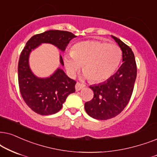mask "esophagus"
Instances as JSON below:
<instances>
[{"label":"esophagus","instance_id":"34e87169","mask_svg":"<svg viewBox=\"0 0 157 157\" xmlns=\"http://www.w3.org/2000/svg\"><path fill=\"white\" fill-rule=\"evenodd\" d=\"M84 87H85V85L83 84L77 82V84L75 85V90H76V91H80V90H82Z\"/></svg>","mask_w":157,"mask_h":157}]
</instances>
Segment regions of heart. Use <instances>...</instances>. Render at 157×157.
<instances>
[{
  "label": "heart",
  "mask_w": 157,
  "mask_h": 157,
  "mask_svg": "<svg viewBox=\"0 0 157 157\" xmlns=\"http://www.w3.org/2000/svg\"><path fill=\"white\" fill-rule=\"evenodd\" d=\"M122 52L118 45L101 41H85L75 44L71 55L64 57L65 67L74 76L82 66V72L91 82L106 80L121 63Z\"/></svg>",
  "instance_id": "heart-1"
}]
</instances>
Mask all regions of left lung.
Returning <instances> with one entry per match:
<instances>
[{
  "mask_svg": "<svg viewBox=\"0 0 157 157\" xmlns=\"http://www.w3.org/2000/svg\"><path fill=\"white\" fill-rule=\"evenodd\" d=\"M111 36L122 50L123 64L105 82L90 86L94 96L85 103V109L90 116L98 120L114 118L123 111L131 99L137 75L132 50L117 37Z\"/></svg>",
  "mask_w": 157,
  "mask_h": 157,
  "instance_id": "1",
  "label": "left lung"
}]
</instances>
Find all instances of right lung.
<instances>
[{
	"label": "right lung",
	"mask_w": 157,
	"mask_h": 157,
	"mask_svg": "<svg viewBox=\"0 0 157 157\" xmlns=\"http://www.w3.org/2000/svg\"><path fill=\"white\" fill-rule=\"evenodd\" d=\"M75 37L76 36L69 31H47L31 37L21 53L18 65L20 93L26 105L36 113L48 116L59 111L67 96L75 92L76 82L60 68L47 78L36 77L29 67V54L43 43L52 44L64 52ZM59 59L64 66L61 55Z\"/></svg>",
	"instance_id": "add662e5"
}]
</instances>
